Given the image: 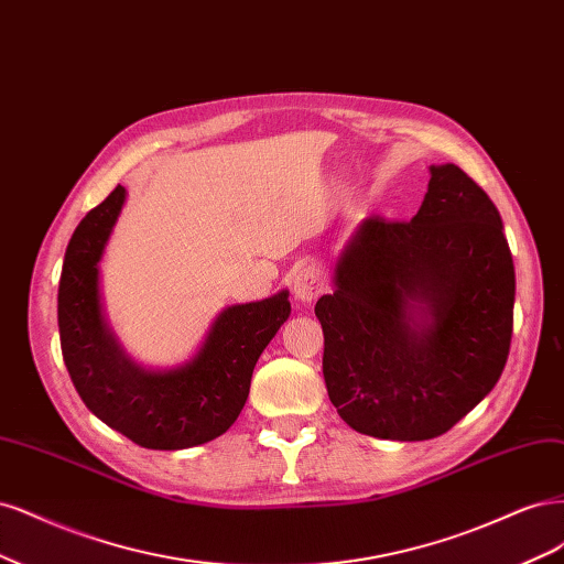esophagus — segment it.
<instances>
[{"mask_svg":"<svg viewBox=\"0 0 564 564\" xmlns=\"http://www.w3.org/2000/svg\"><path fill=\"white\" fill-rule=\"evenodd\" d=\"M293 290H295V297L302 302H314L321 293H323V276L316 267H304L302 271L295 274L293 281Z\"/></svg>","mask_w":564,"mask_h":564,"instance_id":"obj_1","label":"esophagus"}]
</instances>
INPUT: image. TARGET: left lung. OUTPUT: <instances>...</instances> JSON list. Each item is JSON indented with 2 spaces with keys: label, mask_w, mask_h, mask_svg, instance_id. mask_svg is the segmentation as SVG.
<instances>
[{
  "label": "left lung",
  "mask_w": 564,
  "mask_h": 564,
  "mask_svg": "<svg viewBox=\"0 0 564 564\" xmlns=\"http://www.w3.org/2000/svg\"><path fill=\"white\" fill-rule=\"evenodd\" d=\"M412 301L426 319L413 321ZM516 269L501 215L459 166H431L412 220L372 215L316 302L323 377L339 416L384 441L438 438L499 381Z\"/></svg>",
  "instance_id": "obj_1"
}]
</instances>
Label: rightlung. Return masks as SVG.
I'll list each match as a JSON object with an SVG mask.
<instances>
[{"label": "right lung", "mask_w": 564, "mask_h": 564, "mask_svg": "<svg viewBox=\"0 0 564 564\" xmlns=\"http://www.w3.org/2000/svg\"><path fill=\"white\" fill-rule=\"evenodd\" d=\"M123 198L126 189L117 185L86 213L67 243L58 285L63 360L86 408L135 445H204L241 414L256 362L290 316L288 293L225 308L187 366L169 372L138 368L107 330L98 293V262Z\"/></svg>", "instance_id": "add662e5"}]
</instances>
